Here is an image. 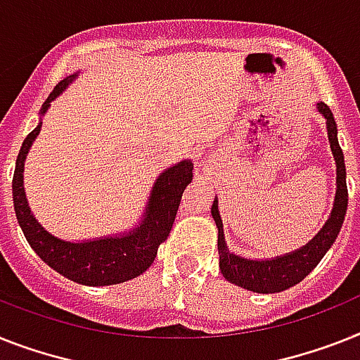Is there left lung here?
Listing matches in <instances>:
<instances>
[{"instance_id":"left-lung-1","label":"left lung","mask_w":360,"mask_h":360,"mask_svg":"<svg viewBox=\"0 0 360 360\" xmlns=\"http://www.w3.org/2000/svg\"><path fill=\"white\" fill-rule=\"evenodd\" d=\"M319 111L328 120V137L331 144L335 162H337V195L331 216L322 226V231L316 234L306 247L295 250L291 255L280 256L274 259H245L241 256L231 255L226 250L225 238H223L221 216L217 212V201L212 205V217L217 225V252H219V269L223 276L229 282L236 283L240 288L249 289L255 292H280L292 288L295 283L302 282L319 262L324 258L328 249L333 245L342 226L346 208H348V186H346V166H344V155L340 150L339 139H337V124H335L333 113L329 105L319 102Z\"/></svg>"}]
</instances>
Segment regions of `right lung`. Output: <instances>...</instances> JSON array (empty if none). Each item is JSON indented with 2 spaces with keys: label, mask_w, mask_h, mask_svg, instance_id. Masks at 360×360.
<instances>
[{
  "label": "right lung",
  "mask_w": 360,
  "mask_h": 360,
  "mask_svg": "<svg viewBox=\"0 0 360 360\" xmlns=\"http://www.w3.org/2000/svg\"><path fill=\"white\" fill-rule=\"evenodd\" d=\"M75 77L77 75H71L54 87L41 105V113L47 111L51 101H54ZM40 128L41 122L27 135L21 144L16 170L12 177L14 210L29 245L56 273L82 285H113L143 274L153 264L159 245L170 234L183 192L192 183V162L183 161L162 172L148 201L144 221L134 232H129L128 236L71 243L51 236L49 232L44 231V226L36 221L27 205L23 190V162L32 141L40 134Z\"/></svg>",
  "instance_id": "right-lung-1"
}]
</instances>
